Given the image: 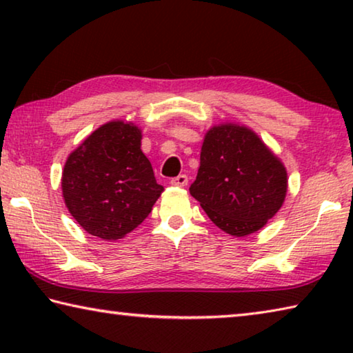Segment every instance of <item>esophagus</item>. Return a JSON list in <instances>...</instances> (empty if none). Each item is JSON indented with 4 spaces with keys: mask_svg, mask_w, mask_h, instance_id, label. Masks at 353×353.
<instances>
[{
    "mask_svg": "<svg viewBox=\"0 0 353 353\" xmlns=\"http://www.w3.org/2000/svg\"><path fill=\"white\" fill-rule=\"evenodd\" d=\"M187 183H188V177L185 174H179L177 177L171 179V185H174V187H185Z\"/></svg>",
    "mask_w": 353,
    "mask_h": 353,
    "instance_id": "1",
    "label": "esophagus"
}]
</instances>
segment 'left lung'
I'll return each mask as SVG.
<instances>
[{
    "instance_id": "8db88e82",
    "label": "left lung",
    "mask_w": 353,
    "mask_h": 353,
    "mask_svg": "<svg viewBox=\"0 0 353 353\" xmlns=\"http://www.w3.org/2000/svg\"><path fill=\"white\" fill-rule=\"evenodd\" d=\"M288 174L252 129L223 123L207 130L190 194L232 236L259 232L283 205Z\"/></svg>"
}]
</instances>
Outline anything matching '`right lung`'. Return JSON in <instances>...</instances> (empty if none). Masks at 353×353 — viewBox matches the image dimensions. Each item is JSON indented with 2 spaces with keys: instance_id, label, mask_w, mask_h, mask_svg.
Instances as JSON below:
<instances>
[{
  "instance_id": "right-lung-1",
  "label": "right lung",
  "mask_w": 353,
  "mask_h": 353,
  "mask_svg": "<svg viewBox=\"0 0 353 353\" xmlns=\"http://www.w3.org/2000/svg\"><path fill=\"white\" fill-rule=\"evenodd\" d=\"M163 187L141 151V129L113 119L68 155L62 171L65 205L87 234L115 241L152 210Z\"/></svg>"
}]
</instances>
